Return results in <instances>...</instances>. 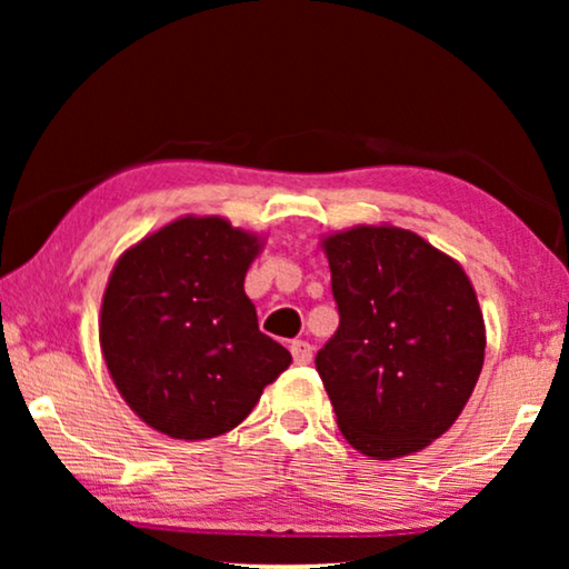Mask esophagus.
Listing matches in <instances>:
<instances>
[{
	"label": "esophagus",
	"mask_w": 569,
	"mask_h": 569,
	"mask_svg": "<svg viewBox=\"0 0 569 569\" xmlns=\"http://www.w3.org/2000/svg\"><path fill=\"white\" fill-rule=\"evenodd\" d=\"M290 352H292V360L298 365H308L310 360H313V347L308 345V341H292L290 345Z\"/></svg>",
	"instance_id": "esophagus-1"
}]
</instances>
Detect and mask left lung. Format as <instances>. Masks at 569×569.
Segmentation results:
<instances>
[{"label":"left lung","mask_w":569,"mask_h":569,"mask_svg":"<svg viewBox=\"0 0 569 569\" xmlns=\"http://www.w3.org/2000/svg\"><path fill=\"white\" fill-rule=\"evenodd\" d=\"M339 329L316 370L345 440L376 461L419 453L461 415L485 365L477 290L453 256L391 222L321 236Z\"/></svg>","instance_id":"obj_1"}]
</instances>
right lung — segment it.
Here are the masks:
<instances>
[{"label":"right lung","mask_w":569,"mask_h":569,"mask_svg":"<svg viewBox=\"0 0 569 569\" xmlns=\"http://www.w3.org/2000/svg\"><path fill=\"white\" fill-rule=\"evenodd\" d=\"M267 236L183 214L113 263L100 352L129 409L168 438L209 440L251 415L292 355L259 331L246 271Z\"/></svg>","instance_id":"right-lung-1"}]
</instances>
